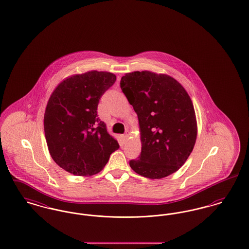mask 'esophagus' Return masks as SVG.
<instances>
[{"instance_id":"1","label":"esophagus","mask_w":249,"mask_h":249,"mask_svg":"<svg viewBox=\"0 0 249 249\" xmlns=\"http://www.w3.org/2000/svg\"><path fill=\"white\" fill-rule=\"evenodd\" d=\"M127 138H128V134H127V133H126V134H122V135H121V140H122L123 142H126Z\"/></svg>"}]
</instances>
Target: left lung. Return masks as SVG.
Segmentation results:
<instances>
[{
	"instance_id": "8db88e82",
	"label": "left lung",
	"mask_w": 249,
	"mask_h": 249,
	"mask_svg": "<svg viewBox=\"0 0 249 249\" xmlns=\"http://www.w3.org/2000/svg\"><path fill=\"white\" fill-rule=\"evenodd\" d=\"M120 88L137 114L141 134V153L130 166L152 179L171 175L188 159L196 140L188 93L174 78L147 71L125 74Z\"/></svg>"
}]
</instances>
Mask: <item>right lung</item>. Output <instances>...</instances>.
<instances>
[{
    "instance_id": "right-lung-1",
    "label": "right lung",
    "mask_w": 249,
    "mask_h": 249,
    "mask_svg": "<svg viewBox=\"0 0 249 249\" xmlns=\"http://www.w3.org/2000/svg\"><path fill=\"white\" fill-rule=\"evenodd\" d=\"M116 80L115 74L92 71L67 78L52 93L45 110V137L52 158L64 170L97 174L118 149L97 112L101 97Z\"/></svg>"
}]
</instances>
